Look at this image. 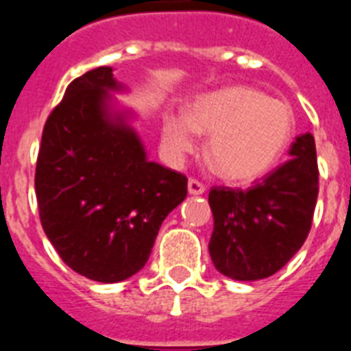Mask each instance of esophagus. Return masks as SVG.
<instances>
[{
    "label": "esophagus",
    "instance_id": "esophagus-1",
    "mask_svg": "<svg viewBox=\"0 0 351 351\" xmlns=\"http://www.w3.org/2000/svg\"><path fill=\"white\" fill-rule=\"evenodd\" d=\"M189 193L194 194V196H199V194L205 193V185L201 184L199 180L189 178Z\"/></svg>",
    "mask_w": 351,
    "mask_h": 351
}]
</instances>
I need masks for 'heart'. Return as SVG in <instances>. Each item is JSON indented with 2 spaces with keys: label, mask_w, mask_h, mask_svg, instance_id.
<instances>
[{
  "label": "heart",
  "mask_w": 351,
  "mask_h": 351,
  "mask_svg": "<svg viewBox=\"0 0 351 351\" xmlns=\"http://www.w3.org/2000/svg\"><path fill=\"white\" fill-rule=\"evenodd\" d=\"M196 132L210 134L206 158L228 180L263 175L288 150L295 114L288 104L251 86H228L201 95L185 117H166L162 141L173 158L196 146Z\"/></svg>",
  "instance_id": "1"
}]
</instances>
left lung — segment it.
Segmentation results:
<instances>
[{
	"instance_id": "left-lung-1",
	"label": "left lung",
	"mask_w": 351,
	"mask_h": 351,
	"mask_svg": "<svg viewBox=\"0 0 351 351\" xmlns=\"http://www.w3.org/2000/svg\"><path fill=\"white\" fill-rule=\"evenodd\" d=\"M289 155L247 191H210L213 233L208 251L224 276L237 281L274 276L306 242L319 189L313 134L298 136Z\"/></svg>"
}]
</instances>
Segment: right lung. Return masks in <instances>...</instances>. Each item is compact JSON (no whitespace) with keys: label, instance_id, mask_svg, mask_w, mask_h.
<instances>
[{"label":"right lung","instance_id":"right-lung-1","mask_svg":"<svg viewBox=\"0 0 351 351\" xmlns=\"http://www.w3.org/2000/svg\"><path fill=\"white\" fill-rule=\"evenodd\" d=\"M118 88L111 66L66 86L44 125L35 171L47 239L65 265L99 282L139 272L187 196V176L146 160L136 132L109 114L108 90Z\"/></svg>","mask_w":351,"mask_h":351}]
</instances>
